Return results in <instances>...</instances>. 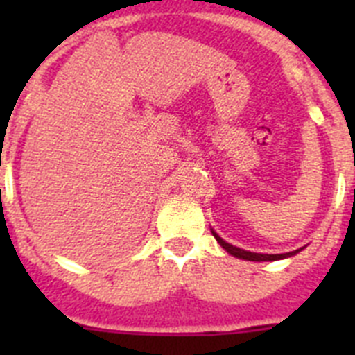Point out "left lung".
Instances as JSON below:
<instances>
[{"mask_svg": "<svg viewBox=\"0 0 355 355\" xmlns=\"http://www.w3.org/2000/svg\"><path fill=\"white\" fill-rule=\"evenodd\" d=\"M213 236H215V240L220 243L222 249L227 250L231 256H234V258L238 259H245V261H277V259H284V258H291V256H295V254H299L300 250L304 249H297V250H291V252H286V254H259V252H250V250H243L240 249V247H234L231 245V243H227V241L224 240V238H220L218 234L215 233L211 229Z\"/></svg>", "mask_w": 355, "mask_h": 355, "instance_id": "left-lung-1", "label": "left lung"}]
</instances>
